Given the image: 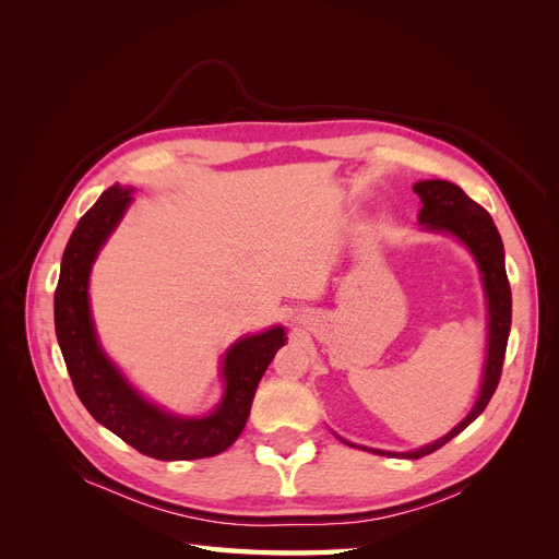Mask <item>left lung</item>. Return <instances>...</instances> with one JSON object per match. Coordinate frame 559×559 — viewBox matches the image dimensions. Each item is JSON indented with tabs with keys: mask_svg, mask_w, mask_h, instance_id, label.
Instances as JSON below:
<instances>
[{
	"mask_svg": "<svg viewBox=\"0 0 559 559\" xmlns=\"http://www.w3.org/2000/svg\"><path fill=\"white\" fill-rule=\"evenodd\" d=\"M413 191L421 198L419 224H425L431 230H448L456 235V238L473 251V257H476L480 265L487 306H489V345H487V364H485L480 396L462 425L454 427L448 436L441 438V441L403 454L408 456V460H419V456H427L436 450H441L456 433L464 431L471 421L487 408L489 399L495 396L497 384L501 380L506 345H509L513 302H511V284H509V277H506V265H503V242L492 222V216H489L478 202H473L460 186L452 181H443V179L419 181L413 186ZM373 452L396 454V452H382V450H373Z\"/></svg>",
	"mask_w": 559,
	"mask_h": 559,
	"instance_id": "obj_1",
	"label": "left lung"
}]
</instances>
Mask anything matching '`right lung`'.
I'll use <instances>...</instances> for the list:
<instances>
[{"instance_id":"obj_1","label":"right lung","mask_w":559,"mask_h":559,"mask_svg":"<svg viewBox=\"0 0 559 559\" xmlns=\"http://www.w3.org/2000/svg\"><path fill=\"white\" fill-rule=\"evenodd\" d=\"M130 200V191L111 186L81 216L64 247L53 302L64 366L86 411L121 441L160 462L205 460L238 441L265 368L284 345V329H270L233 345L224 359L226 396L210 417H173L134 394L99 349L88 308L91 265Z\"/></svg>"}]
</instances>
